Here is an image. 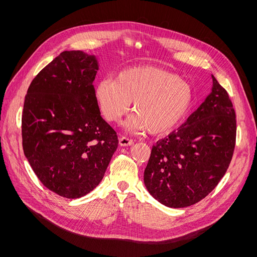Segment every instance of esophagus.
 <instances>
[{"label": "esophagus", "instance_id": "34e87169", "mask_svg": "<svg viewBox=\"0 0 257 257\" xmlns=\"http://www.w3.org/2000/svg\"><path fill=\"white\" fill-rule=\"evenodd\" d=\"M133 140L129 139V138H126V137H121L119 138L118 140V144L121 146V147H128V146H132L133 145Z\"/></svg>", "mask_w": 257, "mask_h": 257}]
</instances>
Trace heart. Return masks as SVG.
Listing matches in <instances>:
<instances>
[{
    "mask_svg": "<svg viewBox=\"0 0 257 257\" xmlns=\"http://www.w3.org/2000/svg\"><path fill=\"white\" fill-rule=\"evenodd\" d=\"M94 99L106 120L116 123L129 110L132 131L165 134L176 127L193 103L191 85L177 75L155 66H137L121 71L115 79L106 77L94 87Z\"/></svg>",
    "mask_w": 257,
    "mask_h": 257,
    "instance_id": "obj_1",
    "label": "heart"
}]
</instances>
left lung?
Masks as SVG:
<instances>
[{
	"label": "left lung",
	"mask_w": 257,
	"mask_h": 257,
	"mask_svg": "<svg viewBox=\"0 0 257 257\" xmlns=\"http://www.w3.org/2000/svg\"><path fill=\"white\" fill-rule=\"evenodd\" d=\"M212 89L185 123L152 147L144 182L168 207H187L218 185L232 159L236 119L226 89L213 76Z\"/></svg>",
	"instance_id": "obj_1"
}]
</instances>
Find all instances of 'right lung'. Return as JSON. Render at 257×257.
<instances>
[{"instance_id": "add662e5", "label": "right lung", "mask_w": 257, "mask_h": 257, "mask_svg": "<svg viewBox=\"0 0 257 257\" xmlns=\"http://www.w3.org/2000/svg\"><path fill=\"white\" fill-rule=\"evenodd\" d=\"M98 70L93 55L64 51L36 75L25 97L24 154L40 182L67 199L101 182L118 144L94 99Z\"/></svg>"}]
</instances>
